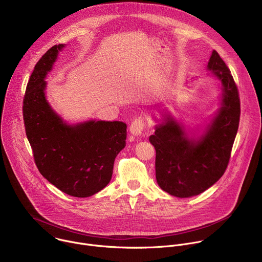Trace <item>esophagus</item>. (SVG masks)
Here are the masks:
<instances>
[{
	"label": "esophagus",
	"mask_w": 262,
	"mask_h": 262,
	"mask_svg": "<svg viewBox=\"0 0 262 262\" xmlns=\"http://www.w3.org/2000/svg\"><path fill=\"white\" fill-rule=\"evenodd\" d=\"M144 127H145V123H144V120L142 118H137L135 119L130 126H129V133L133 135V136H136V137H139L143 134V130H144Z\"/></svg>",
	"instance_id": "esophagus-1"
}]
</instances>
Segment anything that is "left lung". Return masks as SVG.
Here are the masks:
<instances>
[{
  "instance_id": "obj_1",
  "label": "left lung",
  "mask_w": 262,
  "mask_h": 262,
  "mask_svg": "<svg viewBox=\"0 0 262 262\" xmlns=\"http://www.w3.org/2000/svg\"><path fill=\"white\" fill-rule=\"evenodd\" d=\"M210 76L220 82V107L205 125L190 132L168 108L149 141L155 146L156 177L160 188L178 198L197 196L225 172L237 133L241 103L229 68L215 51L207 63Z\"/></svg>"
}]
</instances>
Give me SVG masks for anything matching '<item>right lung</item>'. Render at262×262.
Here are the masks:
<instances>
[{
    "instance_id": "add662e5",
    "label": "right lung",
    "mask_w": 262,
    "mask_h": 262,
    "mask_svg": "<svg viewBox=\"0 0 262 262\" xmlns=\"http://www.w3.org/2000/svg\"><path fill=\"white\" fill-rule=\"evenodd\" d=\"M65 45L37 62L24 98L26 135L41 175L63 193L90 197L110 182L114 162L125 147L126 124L90 119L68 123L48 101L47 76Z\"/></svg>"
}]
</instances>
